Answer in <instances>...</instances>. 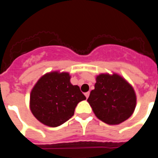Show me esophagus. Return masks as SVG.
<instances>
[{"label":"esophagus","mask_w":158,"mask_h":158,"mask_svg":"<svg viewBox=\"0 0 158 158\" xmlns=\"http://www.w3.org/2000/svg\"><path fill=\"white\" fill-rule=\"evenodd\" d=\"M89 94H90V93H89V92H87V93H85V96H86V98H88V97H89Z\"/></svg>","instance_id":"obj_1"}]
</instances>
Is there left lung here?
<instances>
[{"mask_svg":"<svg viewBox=\"0 0 158 158\" xmlns=\"http://www.w3.org/2000/svg\"><path fill=\"white\" fill-rule=\"evenodd\" d=\"M88 102L99 119L110 125L127 120L135 111L136 95L132 86L119 75L100 74Z\"/></svg>","mask_w":158,"mask_h":158,"instance_id":"left-lung-1","label":"left lung"}]
</instances>
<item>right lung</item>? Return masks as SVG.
Listing matches in <instances>:
<instances>
[{
	"label": "right lung",
	"instance_id": "obj_1",
	"mask_svg": "<svg viewBox=\"0 0 158 158\" xmlns=\"http://www.w3.org/2000/svg\"><path fill=\"white\" fill-rule=\"evenodd\" d=\"M69 80L68 73H49L31 90V111L44 125L56 127L63 124L73 115L78 103L86 100L80 88Z\"/></svg>",
	"mask_w": 158,
	"mask_h": 158
}]
</instances>
